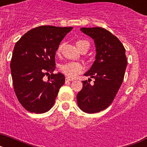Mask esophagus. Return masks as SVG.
<instances>
[{"instance_id":"1","label":"esophagus","mask_w":147,"mask_h":147,"mask_svg":"<svg viewBox=\"0 0 147 147\" xmlns=\"http://www.w3.org/2000/svg\"><path fill=\"white\" fill-rule=\"evenodd\" d=\"M72 79H71V78H69V77H65V81L66 82H71V81H72Z\"/></svg>"}]
</instances>
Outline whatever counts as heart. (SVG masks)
I'll use <instances>...</instances> for the list:
<instances>
[{"instance_id": "obj_1", "label": "heart", "mask_w": 147, "mask_h": 147, "mask_svg": "<svg viewBox=\"0 0 147 147\" xmlns=\"http://www.w3.org/2000/svg\"><path fill=\"white\" fill-rule=\"evenodd\" d=\"M82 45H88L89 43L86 40H79L76 42V46L77 48L80 47ZM62 45H60L57 49V52H59L62 49ZM60 69L65 74L70 77H75L77 76L80 73H81L83 70V67L81 64L78 62H67L64 65H62L60 66Z\"/></svg>"}]
</instances>
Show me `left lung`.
<instances>
[{
  "label": "left lung",
  "mask_w": 147,
  "mask_h": 147,
  "mask_svg": "<svg viewBox=\"0 0 147 147\" xmlns=\"http://www.w3.org/2000/svg\"><path fill=\"white\" fill-rule=\"evenodd\" d=\"M80 30L94 40L95 61L84 75L95 81L93 85L82 81V89L77 93L76 99L83 112L96 113L110 106L121 85L127 65L125 49L117 37L105 28Z\"/></svg>",
  "instance_id": "8db88e82"
}]
</instances>
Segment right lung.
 Returning <instances> with one entry per match:
<instances>
[{"mask_svg":"<svg viewBox=\"0 0 147 147\" xmlns=\"http://www.w3.org/2000/svg\"><path fill=\"white\" fill-rule=\"evenodd\" d=\"M72 28L42 26L28 31L15 44L10 63L13 86L18 101L29 112L43 113L54 105L65 83L62 74H53L56 51ZM45 74L49 75L47 82L42 79Z\"/></svg>","mask_w":147,"mask_h":147,"instance_id":"add662e5","label":"right lung"}]
</instances>
